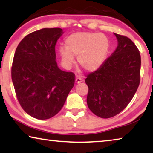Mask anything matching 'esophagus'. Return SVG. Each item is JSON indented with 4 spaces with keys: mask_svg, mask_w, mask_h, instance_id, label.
<instances>
[{
    "mask_svg": "<svg viewBox=\"0 0 153 153\" xmlns=\"http://www.w3.org/2000/svg\"><path fill=\"white\" fill-rule=\"evenodd\" d=\"M83 81V79L81 78H78V77H76V79H75V82L76 83H80Z\"/></svg>",
    "mask_w": 153,
    "mask_h": 153,
    "instance_id": "34e87169",
    "label": "esophagus"
}]
</instances>
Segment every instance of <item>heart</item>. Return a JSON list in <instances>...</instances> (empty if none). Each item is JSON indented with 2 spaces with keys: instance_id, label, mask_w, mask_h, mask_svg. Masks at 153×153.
Segmentation results:
<instances>
[{
  "instance_id": "heart-1",
  "label": "heart",
  "mask_w": 153,
  "mask_h": 153,
  "mask_svg": "<svg viewBox=\"0 0 153 153\" xmlns=\"http://www.w3.org/2000/svg\"><path fill=\"white\" fill-rule=\"evenodd\" d=\"M109 42L102 33L79 32L71 34L65 39V47L60 46L59 53L66 68L74 64V56L80 66L88 72L97 70L107 55Z\"/></svg>"
}]
</instances>
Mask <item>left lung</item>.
<instances>
[{"mask_svg":"<svg viewBox=\"0 0 153 153\" xmlns=\"http://www.w3.org/2000/svg\"><path fill=\"white\" fill-rule=\"evenodd\" d=\"M118 45L99 69L87 75V104L102 118H109L127 107L140 83L141 55L129 37L114 33Z\"/></svg>","mask_w":153,"mask_h":153,"instance_id":"1","label":"left lung"}]
</instances>
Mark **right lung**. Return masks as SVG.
<instances>
[{
    "label": "right lung",
    "mask_w": 153,
    "mask_h": 153,
    "mask_svg": "<svg viewBox=\"0 0 153 153\" xmlns=\"http://www.w3.org/2000/svg\"><path fill=\"white\" fill-rule=\"evenodd\" d=\"M59 28H43L26 35L16 47L12 80L21 106L39 120L51 118L61 110L74 85L75 74L58 68L56 44Z\"/></svg>",
    "instance_id": "obj_1"
}]
</instances>
